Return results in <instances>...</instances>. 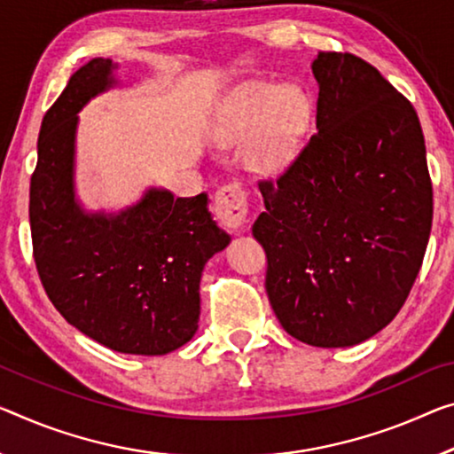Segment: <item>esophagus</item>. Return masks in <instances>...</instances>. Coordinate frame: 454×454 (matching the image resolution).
Here are the masks:
<instances>
[{
	"instance_id": "obj_1",
	"label": "esophagus",
	"mask_w": 454,
	"mask_h": 454,
	"mask_svg": "<svg viewBox=\"0 0 454 454\" xmlns=\"http://www.w3.org/2000/svg\"><path fill=\"white\" fill-rule=\"evenodd\" d=\"M215 215L217 221L225 229H237L243 227V223L247 219V194L239 184H225L215 192Z\"/></svg>"
}]
</instances>
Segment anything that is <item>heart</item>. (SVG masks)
I'll list each match as a JSON object with an SVG mask.
<instances>
[{"label": "heart", "instance_id": "b5f03b06", "mask_svg": "<svg viewBox=\"0 0 454 454\" xmlns=\"http://www.w3.org/2000/svg\"><path fill=\"white\" fill-rule=\"evenodd\" d=\"M310 114V99L300 87L257 82L246 87L235 103L223 125V137L241 144L251 137L246 148L249 168L278 172L296 156L309 129Z\"/></svg>", "mask_w": 454, "mask_h": 454}]
</instances>
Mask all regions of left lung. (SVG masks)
<instances>
[{"label":"left lung","mask_w":454,"mask_h":454,"mask_svg":"<svg viewBox=\"0 0 454 454\" xmlns=\"http://www.w3.org/2000/svg\"><path fill=\"white\" fill-rule=\"evenodd\" d=\"M317 134L251 227L284 331L312 347H353L406 302L432 227L427 145L406 97L369 62L318 52Z\"/></svg>","instance_id":"obj_1"}]
</instances>
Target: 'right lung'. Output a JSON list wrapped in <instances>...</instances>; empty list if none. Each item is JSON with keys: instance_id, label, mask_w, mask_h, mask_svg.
<instances>
[{"instance_id": "1", "label": "right lung", "mask_w": 454, "mask_h": 454, "mask_svg": "<svg viewBox=\"0 0 454 454\" xmlns=\"http://www.w3.org/2000/svg\"><path fill=\"white\" fill-rule=\"evenodd\" d=\"M117 62L76 71L42 120L30 180L34 262L51 302L74 329L129 355H166L199 329L205 263L231 241L207 192L152 186L120 213L82 208L74 191L79 111L117 85Z\"/></svg>"}]
</instances>
